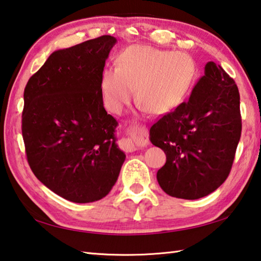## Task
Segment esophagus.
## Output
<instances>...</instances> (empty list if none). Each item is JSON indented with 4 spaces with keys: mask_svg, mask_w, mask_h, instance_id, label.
Segmentation results:
<instances>
[{
    "mask_svg": "<svg viewBox=\"0 0 261 261\" xmlns=\"http://www.w3.org/2000/svg\"><path fill=\"white\" fill-rule=\"evenodd\" d=\"M121 147L124 149L125 152H134L138 149V146L135 144V141L131 138H123L121 143Z\"/></svg>",
    "mask_w": 261,
    "mask_h": 261,
    "instance_id": "obj_1",
    "label": "esophagus"
}]
</instances>
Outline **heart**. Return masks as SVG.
Segmentation results:
<instances>
[{"label": "heart", "instance_id": "1", "mask_svg": "<svg viewBox=\"0 0 261 261\" xmlns=\"http://www.w3.org/2000/svg\"><path fill=\"white\" fill-rule=\"evenodd\" d=\"M117 67L106 68L100 90L105 107L120 114L135 95L143 114L171 113L187 99L197 78L196 62L188 53L135 45L123 49Z\"/></svg>", "mask_w": 261, "mask_h": 261}]
</instances>
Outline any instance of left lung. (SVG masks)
<instances>
[{
    "label": "left lung",
    "mask_w": 261,
    "mask_h": 261,
    "mask_svg": "<svg viewBox=\"0 0 261 261\" xmlns=\"http://www.w3.org/2000/svg\"><path fill=\"white\" fill-rule=\"evenodd\" d=\"M241 132L237 85L220 65L208 62L187 102L149 130L151 143L167 156L156 173L159 185L180 199L208 196L230 173Z\"/></svg>",
    "instance_id": "obj_1"
}]
</instances>
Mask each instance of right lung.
Masks as SVG:
<instances>
[{"mask_svg":"<svg viewBox=\"0 0 261 261\" xmlns=\"http://www.w3.org/2000/svg\"><path fill=\"white\" fill-rule=\"evenodd\" d=\"M112 35L51 53L24 91L21 132L29 165L64 199H102L116 183L125 154L116 144L117 121L100 90Z\"/></svg>","mask_w":261,"mask_h":261,"instance_id":"obj_1","label":"right lung"}]
</instances>
